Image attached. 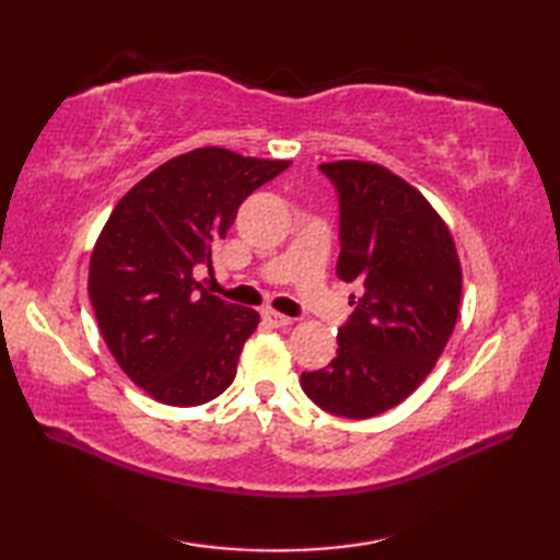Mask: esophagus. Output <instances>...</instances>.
I'll return each mask as SVG.
<instances>
[{
  "mask_svg": "<svg viewBox=\"0 0 560 560\" xmlns=\"http://www.w3.org/2000/svg\"><path fill=\"white\" fill-rule=\"evenodd\" d=\"M261 319H265V323L269 325V327H287V325H291L293 323V319L289 317V315H281V313H277V311H269V307H267V311H261Z\"/></svg>",
  "mask_w": 560,
  "mask_h": 560,
  "instance_id": "esophagus-1",
  "label": "esophagus"
}]
</instances>
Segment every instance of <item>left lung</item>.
Returning a JSON list of instances; mask_svg holds the SVG:
<instances>
[{
  "label": "left lung",
  "mask_w": 560,
  "mask_h": 560,
  "mask_svg": "<svg viewBox=\"0 0 560 560\" xmlns=\"http://www.w3.org/2000/svg\"><path fill=\"white\" fill-rule=\"evenodd\" d=\"M339 195L337 277L355 281L353 313L329 365L301 375L319 409L371 419L419 387L455 329L462 267L447 223L385 165H319Z\"/></svg>",
  "instance_id": "left-lung-1"
}]
</instances>
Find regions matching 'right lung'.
I'll return each instance as SVG.
<instances>
[{
    "label": "right lung",
    "instance_id": "right-lung-1",
    "mask_svg": "<svg viewBox=\"0 0 560 560\" xmlns=\"http://www.w3.org/2000/svg\"><path fill=\"white\" fill-rule=\"evenodd\" d=\"M291 161L221 147L175 156L139 180L105 221L89 265V295L117 365L161 404L197 407L233 383L253 307L197 281L237 207Z\"/></svg>",
    "mask_w": 560,
    "mask_h": 560
}]
</instances>
